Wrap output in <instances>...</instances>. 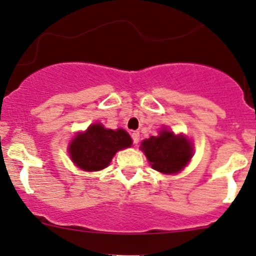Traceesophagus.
Returning a JSON list of instances; mask_svg holds the SVG:
<instances>
[{
  "instance_id": "esophagus-1",
  "label": "esophagus",
  "mask_w": 256,
  "mask_h": 256,
  "mask_svg": "<svg viewBox=\"0 0 256 256\" xmlns=\"http://www.w3.org/2000/svg\"><path fill=\"white\" fill-rule=\"evenodd\" d=\"M132 139H133L134 144H138L140 140V134L138 133V132H133V133H132Z\"/></svg>"
}]
</instances>
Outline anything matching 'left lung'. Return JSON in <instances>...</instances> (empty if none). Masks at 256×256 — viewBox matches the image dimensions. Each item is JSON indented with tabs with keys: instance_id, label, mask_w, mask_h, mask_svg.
<instances>
[{
	"instance_id": "obj_1",
	"label": "left lung",
	"mask_w": 256,
	"mask_h": 256,
	"mask_svg": "<svg viewBox=\"0 0 256 256\" xmlns=\"http://www.w3.org/2000/svg\"><path fill=\"white\" fill-rule=\"evenodd\" d=\"M142 150L151 166L164 174L178 173L192 157L191 144L186 138L174 136L163 129L160 136H151L142 142Z\"/></svg>"
}]
</instances>
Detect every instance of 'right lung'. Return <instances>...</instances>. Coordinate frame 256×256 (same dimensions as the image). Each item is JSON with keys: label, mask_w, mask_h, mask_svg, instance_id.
<instances>
[{"label": "right lung", "mask_w": 256, "mask_h": 256, "mask_svg": "<svg viewBox=\"0 0 256 256\" xmlns=\"http://www.w3.org/2000/svg\"><path fill=\"white\" fill-rule=\"evenodd\" d=\"M132 139L123 129H105L96 123L78 133L68 146V154L77 166L87 172L104 169L118 150L129 148Z\"/></svg>", "instance_id": "1"}]
</instances>
